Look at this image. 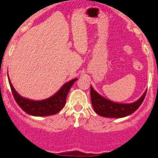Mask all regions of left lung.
Masks as SVG:
<instances>
[{
	"instance_id": "left-lung-1",
	"label": "left lung",
	"mask_w": 158,
	"mask_h": 158,
	"mask_svg": "<svg viewBox=\"0 0 158 158\" xmlns=\"http://www.w3.org/2000/svg\"><path fill=\"white\" fill-rule=\"evenodd\" d=\"M147 90L138 100L129 104H121L112 102L102 97L90 86L91 104L95 112L99 116L111 118H122L133 114L142 104L146 97Z\"/></svg>"
}]
</instances>
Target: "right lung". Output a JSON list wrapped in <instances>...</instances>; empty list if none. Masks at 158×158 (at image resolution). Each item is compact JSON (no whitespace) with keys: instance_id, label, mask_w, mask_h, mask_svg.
Masks as SVG:
<instances>
[{"instance_id":"right-lung-1","label":"right lung","mask_w":158,"mask_h":158,"mask_svg":"<svg viewBox=\"0 0 158 158\" xmlns=\"http://www.w3.org/2000/svg\"><path fill=\"white\" fill-rule=\"evenodd\" d=\"M77 79H73L63 85L61 89L53 96L46 99L34 101L22 97L17 93L9 79L11 90L17 104L27 114L35 117H46L54 115L62 109L66 103L67 96L73 83Z\"/></svg>"}]
</instances>
